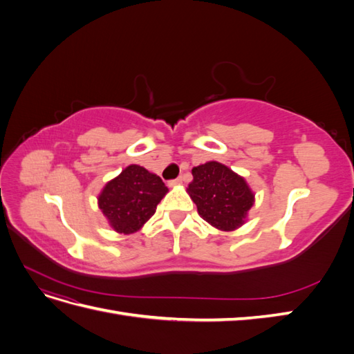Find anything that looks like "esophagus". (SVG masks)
<instances>
[{
	"label": "esophagus",
	"instance_id": "obj_1",
	"mask_svg": "<svg viewBox=\"0 0 354 354\" xmlns=\"http://www.w3.org/2000/svg\"><path fill=\"white\" fill-rule=\"evenodd\" d=\"M181 181H183V178H181V177H178V178H174V180H169V181H168V186H169V187L178 186V185H181Z\"/></svg>",
	"mask_w": 354,
	"mask_h": 354
}]
</instances>
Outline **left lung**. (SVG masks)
<instances>
[{
  "label": "left lung",
  "instance_id": "obj_1",
  "mask_svg": "<svg viewBox=\"0 0 354 354\" xmlns=\"http://www.w3.org/2000/svg\"><path fill=\"white\" fill-rule=\"evenodd\" d=\"M187 194L199 216L223 232L241 227L254 205V194L245 178L216 160L192 169Z\"/></svg>",
  "mask_w": 354,
  "mask_h": 354
}]
</instances>
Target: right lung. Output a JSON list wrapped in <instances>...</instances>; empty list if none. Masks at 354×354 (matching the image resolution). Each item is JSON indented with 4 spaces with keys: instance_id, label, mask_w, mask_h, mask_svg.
Wrapping results in <instances>:
<instances>
[{
    "instance_id": "add662e5",
    "label": "right lung",
    "mask_w": 354,
    "mask_h": 354,
    "mask_svg": "<svg viewBox=\"0 0 354 354\" xmlns=\"http://www.w3.org/2000/svg\"><path fill=\"white\" fill-rule=\"evenodd\" d=\"M167 192L160 177L140 165H128L106 183L97 198L99 208L115 232L131 234L153 216Z\"/></svg>"
}]
</instances>
